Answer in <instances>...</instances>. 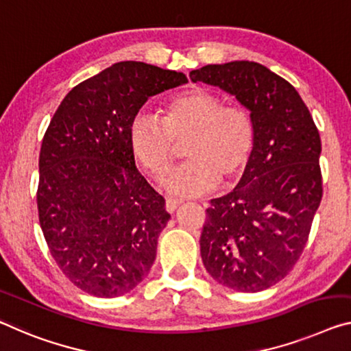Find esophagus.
Here are the masks:
<instances>
[{
	"instance_id": "34e87169",
	"label": "esophagus",
	"mask_w": 351,
	"mask_h": 351,
	"mask_svg": "<svg viewBox=\"0 0 351 351\" xmlns=\"http://www.w3.org/2000/svg\"><path fill=\"white\" fill-rule=\"evenodd\" d=\"M183 201L182 199H176V197H168L166 199V210H168L169 213H172V212H176L177 210V207L180 206Z\"/></svg>"
}]
</instances>
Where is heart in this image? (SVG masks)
<instances>
[{"label":"heart","instance_id":"1","mask_svg":"<svg viewBox=\"0 0 351 351\" xmlns=\"http://www.w3.org/2000/svg\"><path fill=\"white\" fill-rule=\"evenodd\" d=\"M254 123L245 108L224 105L219 95L202 89L179 93L163 101L160 117L139 111L128 123V147L150 176H163L185 143V163L163 179L179 196L208 191L218 180L243 174L254 152Z\"/></svg>","mask_w":351,"mask_h":351}]
</instances>
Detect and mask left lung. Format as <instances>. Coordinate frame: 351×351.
<instances>
[{
    "label": "left lung",
    "instance_id": "obj_1",
    "mask_svg": "<svg viewBox=\"0 0 351 351\" xmlns=\"http://www.w3.org/2000/svg\"><path fill=\"white\" fill-rule=\"evenodd\" d=\"M190 78L251 111L254 152L234 191L210 201L201 256L215 281L261 292L287 276L309 239L323 194L320 134L293 86L262 64H210Z\"/></svg>",
    "mask_w": 351,
    "mask_h": 351
}]
</instances>
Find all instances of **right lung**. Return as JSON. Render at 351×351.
<instances>
[{
	"mask_svg": "<svg viewBox=\"0 0 351 351\" xmlns=\"http://www.w3.org/2000/svg\"><path fill=\"white\" fill-rule=\"evenodd\" d=\"M188 83L145 62L112 64L70 90L39 157L40 228L58 267L83 292L114 298L144 281L171 215L136 169L128 123L149 97Z\"/></svg>",
	"mask_w": 351,
	"mask_h": 351,
	"instance_id": "1",
	"label": "right lung"
}]
</instances>
